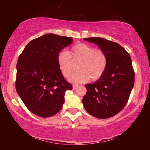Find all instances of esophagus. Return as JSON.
<instances>
[{"mask_svg": "<svg viewBox=\"0 0 150 150\" xmlns=\"http://www.w3.org/2000/svg\"><path fill=\"white\" fill-rule=\"evenodd\" d=\"M78 87H79V86H78V85H73V90H75L76 88H77Z\"/></svg>", "mask_w": 150, "mask_h": 150, "instance_id": "1", "label": "esophagus"}]
</instances>
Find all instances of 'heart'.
Instances as JSON below:
<instances>
[{"mask_svg":"<svg viewBox=\"0 0 150 150\" xmlns=\"http://www.w3.org/2000/svg\"><path fill=\"white\" fill-rule=\"evenodd\" d=\"M58 65L62 74L69 77L74 69L73 62L81 61L78 65V72L73 75L69 80L73 83L95 81L102 77L107 67L108 59L103 50L95 49L90 45L78 43L71 48L69 53L62 52L58 55Z\"/></svg>","mask_w":150,"mask_h":150,"instance_id":"heart-1","label":"heart"}]
</instances>
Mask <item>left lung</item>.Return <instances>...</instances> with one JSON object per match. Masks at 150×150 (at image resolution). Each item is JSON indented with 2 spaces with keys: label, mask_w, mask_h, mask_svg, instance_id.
Wrapping results in <instances>:
<instances>
[{
  "label": "left lung",
  "mask_w": 150,
  "mask_h": 150,
  "mask_svg": "<svg viewBox=\"0 0 150 150\" xmlns=\"http://www.w3.org/2000/svg\"><path fill=\"white\" fill-rule=\"evenodd\" d=\"M105 53L107 67L99 79L87 84L82 102L85 110L98 118H108L122 110L134 85V71L130 55L116 42L103 38H88Z\"/></svg>",
  "instance_id": "obj_1"
}]
</instances>
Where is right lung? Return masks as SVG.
<instances>
[{
    "mask_svg": "<svg viewBox=\"0 0 150 150\" xmlns=\"http://www.w3.org/2000/svg\"><path fill=\"white\" fill-rule=\"evenodd\" d=\"M73 42L72 38L47 34L32 40L20 55L16 65V89L30 111L47 118L59 112L66 91L72 85L65 79L58 55Z\"/></svg>",
    "mask_w": 150,
    "mask_h": 150,
    "instance_id": "obj_1",
    "label": "right lung"
}]
</instances>
